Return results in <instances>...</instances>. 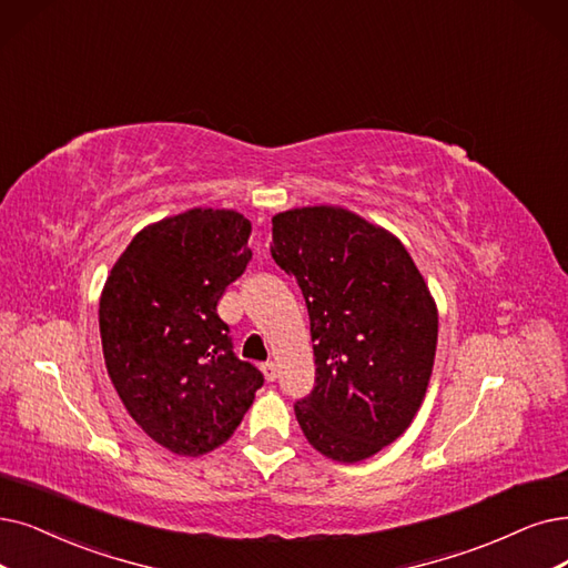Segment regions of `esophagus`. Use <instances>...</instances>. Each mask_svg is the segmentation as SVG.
Masks as SVG:
<instances>
[{
  "label": "esophagus",
  "instance_id": "1",
  "mask_svg": "<svg viewBox=\"0 0 568 568\" xmlns=\"http://www.w3.org/2000/svg\"><path fill=\"white\" fill-rule=\"evenodd\" d=\"M261 371H263V375H265L267 382H275V379H277V366H275V363H272V361L263 363Z\"/></svg>",
  "mask_w": 568,
  "mask_h": 568
}]
</instances>
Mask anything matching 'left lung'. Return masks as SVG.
Listing matches in <instances>:
<instances>
[{"instance_id": "8db88e82", "label": "left lung", "mask_w": 568, "mask_h": 568, "mask_svg": "<svg viewBox=\"0 0 568 568\" xmlns=\"http://www.w3.org/2000/svg\"><path fill=\"white\" fill-rule=\"evenodd\" d=\"M270 252L310 314L314 389L293 405L307 443L343 464L377 455L434 371L438 310L422 272L389 231L328 205L272 216Z\"/></svg>"}]
</instances>
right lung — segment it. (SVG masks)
Segmentation results:
<instances>
[{"instance_id":"right-lung-1","label":"right lung","mask_w":568,"mask_h":568,"mask_svg":"<svg viewBox=\"0 0 568 568\" xmlns=\"http://www.w3.org/2000/svg\"><path fill=\"white\" fill-rule=\"evenodd\" d=\"M248 223L233 210H189L146 225L113 263L100 298L106 373L158 445L200 457L240 426L263 373L233 354L216 305L246 263Z\"/></svg>"}]
</instances>
